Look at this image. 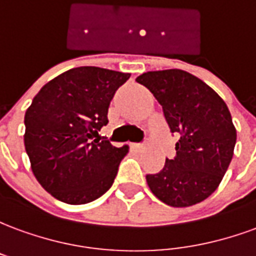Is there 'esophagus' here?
<instances>
[{"instance_id":"1","label":"esophagus","mask_w":256,"mask_h":256,"mask_svg":"<svg viewBox=\"0 0 256 256\" xmlns=\"http://www.w3.org/2000/svg\"><path fill=\"white\" fill-rule=\"evenodd\" d=\"M130 146H132V148H133L134 150H145L144 148V145H141V144H132L130 145Z\"/></svg>"}]
</instances>
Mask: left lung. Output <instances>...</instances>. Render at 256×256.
Returning a JSON list of instances; mask_svg holds the SVG:
<instances>
[{
	"mask_svg": "<svg viewBox=\"0 0 256 256\" xmlns=\"http://www.w3.org/2000/svg\"><path fill=\"white\" fill-rule=\"evenodd\" d=\"M160 106L172 133H180L177 156L166 159L146 184L160 202L190 207L220 186L233 158L236 128L220 94L202 79L182 70L148 71L136 79Z\"/></svg>",
	"mask_w": 256,
	"mask_h": 256,
	"instance_id": "8db88e82",
	"label": "left lung"
}]
</instances>
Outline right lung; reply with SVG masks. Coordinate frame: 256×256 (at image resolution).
<instances>
[{
	"instance_id": "add662e5",
	"label": "right lung",
	"mask_w": 256,
	"mask_h": 256,
	"mask_svg": "<svg viewBox=\"0 0 256 256\" xmlns=\"http://www.w3.org/2000/svg\"><path fill=\"white\" fill-rule=\"evenodd\" d=\"M130 78L100 67L71 68L49 80L24 115V146L36 181L53 198L86 204L111 188L128 146L92 140L108 123L116 89Z\"/></svg>"
}]
</instances>
